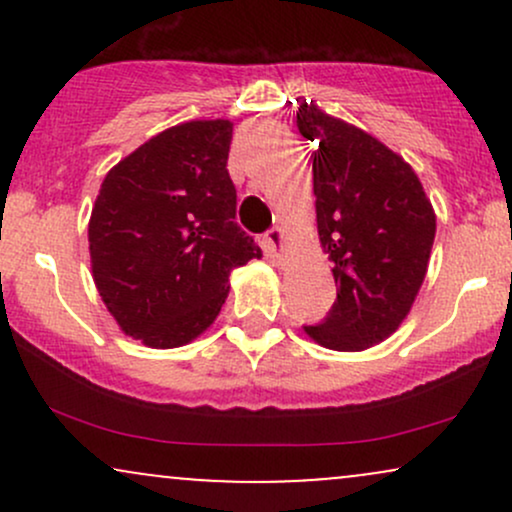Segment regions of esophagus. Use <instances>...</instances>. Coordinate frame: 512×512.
Masks as SVG:
<instances>
[{"instance_id":"obj_1","label":"esophagus","mask_w":512,"mask_h":512,"mask_svg":"<svg viewBox=\"0 0 512 512\" xmlns=\"http://www.w3.org/2000/svg\"><path fill=\"white\" fill-rule=\"evenodd\" d=\"M264 243H267V248L274 257H281V252H284V231H281L279 226L269 228V231L264 233Z\"/></svg>"}]
</instances>
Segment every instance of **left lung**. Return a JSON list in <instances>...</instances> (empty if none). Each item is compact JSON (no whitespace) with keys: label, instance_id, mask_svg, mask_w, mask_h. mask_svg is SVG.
Listing matches in <instances>:
<instances>
[{"label":"left lung","instance_id":"obj_1","mask_svg":"<svg viewBox=\"0 0 512 512\" xmlns=\"http://www.w3.org/2000/svg\"><path fill=\"white\" fill-rule=\"evenodd\" d=\"M301 134L315 142L317 233L332 262L337 301L303 327L334 351H363L402 325L431 260L436 211L416 173L383 142L301 103Z\"/></svg>","mask_w":512,"mask_h":512}]
</instances>
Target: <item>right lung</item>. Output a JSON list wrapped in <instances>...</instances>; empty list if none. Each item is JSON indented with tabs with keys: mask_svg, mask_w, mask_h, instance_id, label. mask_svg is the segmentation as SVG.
Returning <instances> with one entry per match:
<instances>
[{
	"mask_svg": "<svg viewBox=\"0 0 512 512\" xmlns=\"http://www.w3.org/2000/svg\"><path fill=\"white\" fill-rule=\"evenodd\" d=\"M233 125L192 120L156 134L105 175L88 221L96 289L120 330L151 349L197 339L228 276L262 250L236 221Z\"/></svg>",
	"mask_w": 512,
	"mask_h": 512,
	"instance_id": "right-lung-1",
	"label": "right lung"
}]
</instances>
